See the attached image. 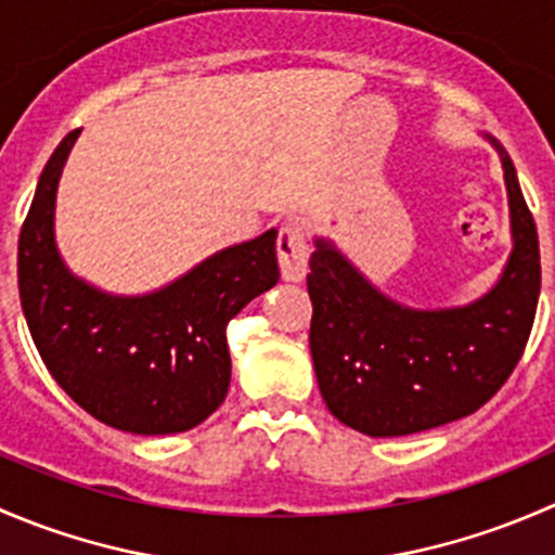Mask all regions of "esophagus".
Masks as SVG:
<instances>
[{
  "mask_svg": "<svg viewBox=\"0 0 555 555\" xmlns=\"http://www.w3.org/2000/svg\"><path fill=\"white\" fill-rule=\"evenodd\" d=\"M279 268L284 282H304L309 271V244H306V228L298 217H289L279 231Z\"/></svg>",
  "mask_w": 555,
  "mask_h": 555,
  "instance_id": "esophagus-1",
  "label": "esophagus"
}]
</instances>
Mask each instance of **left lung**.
<instances>
[{"instance_id": "left-lung-1", "label": "left lung", "mask_w": 555, "mask_h": 555, "mask_svg": "<svg viewBox=\"0 0 555 555\" xmlns=\"http://www.w3.org/2000/svg\"><path fill=\"white\" fill-rule=\"evenodd\" d=\"M500 153L513 249L494 287L467 306L413 309L384 295L330 238H317L311 357L330 413L371 438H402L469 416L518 365L540 298V242L511 155Z\"/></svg>"}]
</instances>
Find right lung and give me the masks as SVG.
<instances>
[{"instance_id":"obj_1","label":"right lung","mask_w":555,"mask_h":555,"mask_svg":"<svg viewBox=\"0 0 555 555\" xmlns=\"http://www.w3.org/2000/svg\"><path fill=\"white\" fill-rule=\"evenodd\" d=\"M77 137L50 155L21 228L26 324L50 376L93 418L133 435L188 433L231 386L228 322L279 282L276 231L215 251L155 293H104L55 246V190Z\"/></svg>"}]
</instances>
